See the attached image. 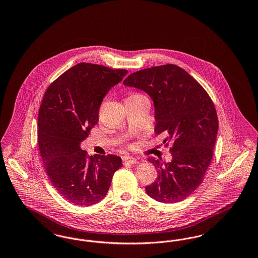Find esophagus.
Here are the masks:
<instances>
[{
	"label": "esophagus",
	"instance_id": "1",
	"mask_svg": "<svg viewBox=\"0 0 258 258\" xmlns=\"http://www.w3.org/2000/svg\"><path fill=\"white\" fill-rule=\"evenodd\" d=\"M123 164H134L138 162V160L135 159V158H132V157H124L123 159Z\"/></svg>",
	"mask_w": 258,
	"mask_h": 258
}]
</instances>
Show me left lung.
<instances>
[{
    "label": "left lung",
    "instance_id": "1",
    "mask_svg": "<svg viewBox=\"0 0 258 258\" xmlns=\"http://www.w3.org/2000/svg\"><path fill=\"white\" fill-rule=\"evenodd\" d=\"M123 85L146 92L155 104L156 135L171 142L172 160L149 159L158 178L145 189L163 203L180 202L203 182L213 158L219 130L218 115L208 93L182 68L167 63L128 75Z\"/></svg>",
    "mask_w": 258,
    "mask_h": 258
}]
</instances>
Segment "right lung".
Wrapping results in <instances>:
<instances>
[{
	"mask_svg": "<svg viewBox=\"0 0 258 258\" xmlns=\"http://www.w3.org/2000/svg\"><path fill=\"white\" fill-rule=\"evenodd\" d=\"M125 70L80 62L47 88L38 111V148L52 185L69 202L91 206L102 200L114 173L115 155L89 157L80 143L98 123L102 99L123 80Z\"/></svg>",
	"mask_w": 258,
	"mask_h": 258,
	"instance_id": "1",
	"label": "right lung"
}]
</instances>
